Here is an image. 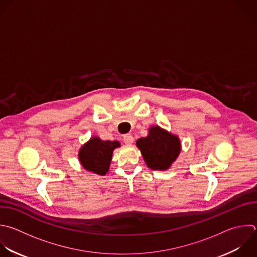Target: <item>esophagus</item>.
<instances>
[{
  "mask_svg": "<svg viewBox=\"0 0 257 257\" xmlns=\"http://www.w3.org/2000/svg\"><path fill=\"white\" fill-rule=\"evenodd\" d=\"M123 142L126 145H132L134 143V137L132 135H124L123 136Z\"/></svg>",
  "mask_w": 257,
  "mask_h": 257,
  "instance_id": "34e87169",
  "label": "esophagus"
}]
</instances>
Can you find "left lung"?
Segmentation results:
<instances>
[{"mask_svg":"<svg viewBox=\"0 0 257 257\" xmlns=\"http://www.w3.org/2000/svg\"><path fill=\"white\" fill-rule=\"evenodd\" d=\"M147 166L152 170L167 171L180 155L182 146L177 135L159 125L149 127V134L136 143Z\"/></svg>","mask_w":257,"mask_h":257,"instance_id":"obj_1","label":"left lung"}]
</instances>
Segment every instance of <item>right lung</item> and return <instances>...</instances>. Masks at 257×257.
Masks as SVG:
<instances>
[{
    "label": "right lung",
    "instance_id": "obj_1",
    "mask_svg": "<svg viewBox=\"0 0 257 257\" xmlns=\"http://www.w3.org/2000/svg\"><path fill=\"white\" fill-rule=\"evenodd\" d=\"M120 147L117 141H102L100 138L91 137L78 151V160L83 169L93 174L104 176L109 170L114 149Z\"/></svg>",
    "mask_w": 257,
    "mask_h": 257
}]
</instances>
